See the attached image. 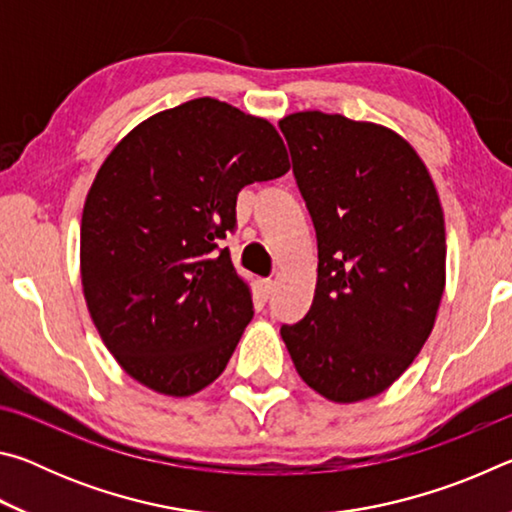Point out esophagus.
Wrapping results in <instances>:
<instances>
[{"label":"esophagus","mask_w":512,"mask_h":512,"mask_svg":"<svg viewBox=\"0 0 512 512\" xmlns=\"http://www.w3.org/2000/svg\"><path fill=\"white\" fill-rule=\"evenodd\" d=\"M273 287H275L273 280H259V289H262V293H264L266 298L273 293Z\"/></svg>","instance_id":"esophagus-1"}]
</instances>
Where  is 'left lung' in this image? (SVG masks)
<instances>
[{
  "label": "left lung",
  "instance_id": "8db88e82",
  "mask_svg": "<svg viewBox=\"0 0 512 512\" xmlns=\"http://www.w3.org/2000/svg\"><path fill=\"white\" fill-rule=\"evenodd\" d=\"M318 241L314 302L282 341L318 395L384 393L427 343L445 291V216L402 135L320 110L280 119Z\"/></svg>",
  "mask_w": 512,
  "mask_h": 512
}]
</instances>
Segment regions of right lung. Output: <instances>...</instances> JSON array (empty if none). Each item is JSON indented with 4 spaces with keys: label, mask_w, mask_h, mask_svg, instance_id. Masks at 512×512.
Returning <instances> with one entry per match:
<instances>
[{
    "label": "right lung",
    "mask_w": 512,
    "mask_h": 512,
    "mask_svg": "<svg viewBox=\"0 0 512 512\" xmlns=\"http://www.w3.org/2000/svg\"><path fill=\"white\" fill-rule=\"evenodd\" d=\"M289 167L271 121L210 97L144 119L103 160L83 205V296L142 386L189 397L228 366L253 296L219 241L241 189Z\"/></svg>",
    "instance_id": "right-lung-1"
}]
</instances>
